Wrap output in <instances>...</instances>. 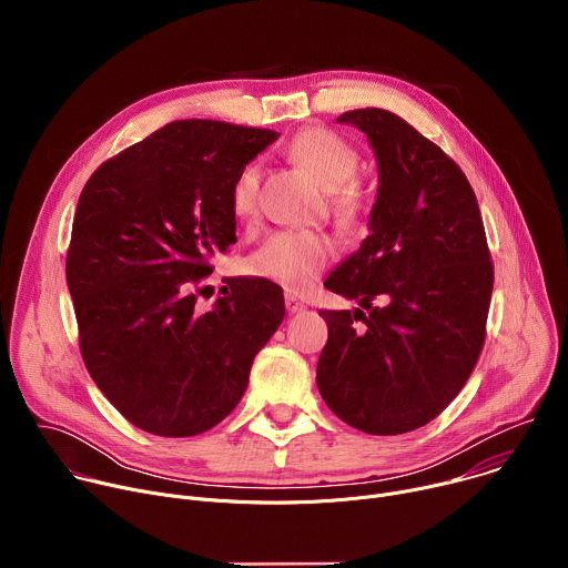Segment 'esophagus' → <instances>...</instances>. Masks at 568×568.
Masks as SVG:
<instances>
[{
  "mask_svg": "<svg viewBox=\"0 0 568 568\" xmlns=\"http://www.w3.org/2000/svg\"><path fill=\"white\" fill-rule=\"evenodd\" d=\"M285 307H287L290 314H296V312H303V310H305V303H303L296 294L287 292V294H285Z\"/></svg>",
  "mask_w": 568,
  "mask_h": 568,
  "instance_id": "1",
  "label": "esophagus"
}]
</instances>
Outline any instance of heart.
<instances>
[{
    "instance_id": "1",
    "label": "heart",
    "mask_w": 568,
    "mask_h": 568,
    "mask_svg": "<svg viewBox=\"0 0 568 568\" xmlns=\"http://www.w3.org/2000/svg\"><path fill=\"white\" fill-rule=\"evenodd\" d=\"M290 156L303 166L323 189L333 191V211L346 226L364 220L366 189L353 175L359 166V152L353 143L328 128L301 130L287 148ZM261 166L250 161L231 184V209L240 220H254L258 213ZM335 240L318 231H276L250 258V272L290 292L307 290L335 258Z\"/></svg>"
}]
</instances>
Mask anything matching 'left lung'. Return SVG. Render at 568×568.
I'll use <instances>...</instances> for the list:
<instances>
[{"label":"left lung","mask_w":568,"mask_h":568,"mask_svg":"<svg viewBox=\"0 0 568 568\" xmlns=\"http://www.w3.org/2000/svg\"><path fill=\"white\" fill-rule=\"evenodd\" d=\"M337 123L366 132L379 189L371 235L323 285L369 314L318 312L328 342L316 386L346 425L407 434L445 412L476 366L495 285L488 237L467 178L414 125L379 108L344 112ZM373 300L385 305L373 308Z\"/></svg>","instance_id":"8db88e82"}]
</instances>
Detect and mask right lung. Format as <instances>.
Masks as SVG:
<instances>
[{
	"label": "right lung",
	"instance_id": "obj_1",
	"mask_svg": "<svg viewBox=\"0 0 568 568\" xmlns=\"http://www.w3.org/2000/svg\"><path fill=\"white\" fill-rule=\"evenodd\" d=\"M274 130L169 123L121 150L80 193L67 250L80 355L134 427L189 438L222 423L285 316L283 290L229 278L209 312L195 285L235 242L231 184Z\"/></svg>",
	"mask_w": 568,
	"mask_h": 568
}]
</instances>
